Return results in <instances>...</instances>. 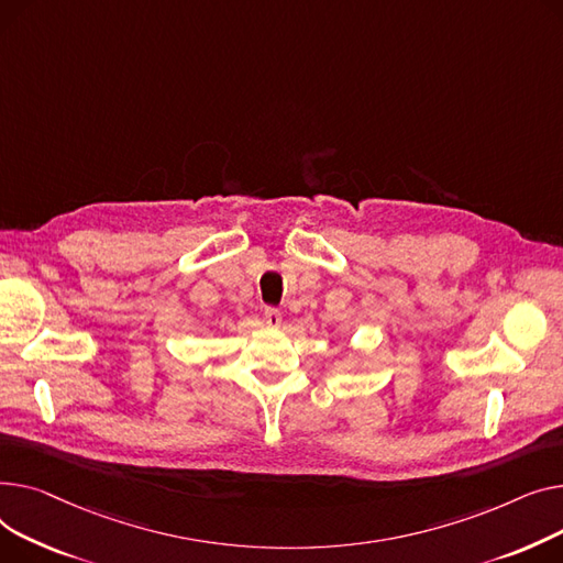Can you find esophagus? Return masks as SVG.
<instances>
[{
	"label": "esophagus",
	"mask_w": 563,
	"mask_h": 563,
	"mask_svg": "<svg viewBox=\"0 0 563 563\" xmlns=\"http://www.w3.org/2000/svg\"><path fill=\"white\" fill-rule=\"evenodd\" d=\"M263 320H266V324H271V327H279L282 324V311L275 309V307H266V311H263Z\"/></svg>",
	"instance_id": "obj_1"
}]
</instances>
